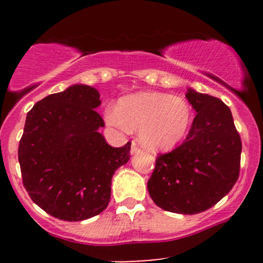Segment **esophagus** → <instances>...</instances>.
<instances>
[{"mask_svg":"<svg viewBox=\"0 0 263 263\" xmlns=\"http://www.w3.org/2000/svg\"><path fill=\"white\" fill-rule=\"evenodd\" d=\"M141 149L138 148L137 144L135 142H132V146H131V155H136V153H140Z\"/></svg>","mask_w":263,"mask_h":263,"instance_id":"34e87169","label":"esophagus"}]
</instances>
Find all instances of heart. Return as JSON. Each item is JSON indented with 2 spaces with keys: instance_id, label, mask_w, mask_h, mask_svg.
<instances>
[{
  "instance_id": "b5f03b06",
  "label": "heart",
  "mask_w": 263,
  "mask_h": 263,
  "mask_svg": "<svg viewBox=\"0 0 263 263\" xmlns=\"http://www.w3.org/2000/svg\"><path fill=\"white\" fill-rule=\"evenodd\" d=\"M105 121L121 131L138 129L141 143L153 151H171L185 140L193 123L185 99L158 91L125 96L117 107H106Z\"/></svg>"
}]
</instances>
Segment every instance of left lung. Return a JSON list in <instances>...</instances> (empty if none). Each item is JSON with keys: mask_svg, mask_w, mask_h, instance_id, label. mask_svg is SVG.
I'll list each match as a JSON object with an SVG mask.
<instances>
[{"mask_svg": "<svg viewBox=\"0 0 263 263\" xmlns=\"http://www.w3.org/2000/svg\"><path fill=\"white\" fill-rule=\"evenodd\" d=\"M185 98L197 116L185 141L157 157L147 189L163 210L193 215L210 209L235 185L242 146L224 102L192 87Z\"/></svg>", "mask_w": 263, "mask_h": 263, "instance_id": "1", "label": "left lung"}]
</instances>
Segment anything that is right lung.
Returning <instances> with one entry per match:
<instances>
[{"label":"right lung","mask_w":263,"mask_h":263,"mask_svg":"<svg viewBox=\"0 0 263 263\" xmlns=\"http://www.w3.org/2000/svg\"><path fill=\"white\" fill-rule=\"evenodd\" d=\"M100 105L95 87L74 84L27 114L18 147L23 185L54 218L81 221L102 213L115 172L128 162L131 142L115 148L99 132Z\"/></svg>","instance_id":"obj_1"}]
</instances>
